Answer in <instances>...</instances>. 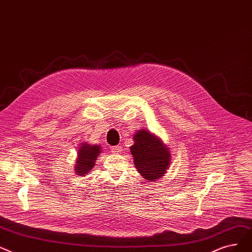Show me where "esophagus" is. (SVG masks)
<instances>
[{
	"mask_svg": "<svg viewBox=\"0 0 252 252\" xmlns=\"http://www.w3.org/2000/svg\"><path fill=\"white\" fill-rule=\"evenodd\" d=\"M111 151H112L113 154H119V153L122 152V148L119 147V146H115V147L111 148Z\"/></svg>",
	"mask_w": 252,
	"mask_h": 252,
	"instance_id": "esophagus-1",
	"label": "esophagus"
}]
</instances>
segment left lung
Returning <instances> with one entry per match:
<instances>
[{
	"mask_svg": "<svg viewBox=\"0 0 252 252\" xmlns=\"http://www.w3.org/2000/svg\"><path fill=\"white\" fill-rule=\"evenodd\" d=\"M134 143L130 147L135 168L147 181L162 177L171 163L169 148L163 140L147 129H140L133 135Z\"/></svg>",
	"mask_w": 252,
	"mask_h": 252,
	"instance_id": "1",
	"label": "left lung"
}]
</instances>
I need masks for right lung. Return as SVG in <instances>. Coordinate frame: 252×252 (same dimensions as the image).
Masks as SVG:
<instances>
[{
    "mask_svg": "<svg viewBox=\"0 0 252 252\" xmlns=\"http://www.w3.org/2000/svg\"><path fill=\"white\" fill-rule=\"evenodd\" d=\"M99 154H101V147L99 145H89L86 141L81 142L74 167L75 173L81 177L91 172Z\"/></svg>",
    "mask_w": 252,
    "mask_h": 252,
    "instance_id": "obj_1",
    "label": "right lung"
}]
</instances>
